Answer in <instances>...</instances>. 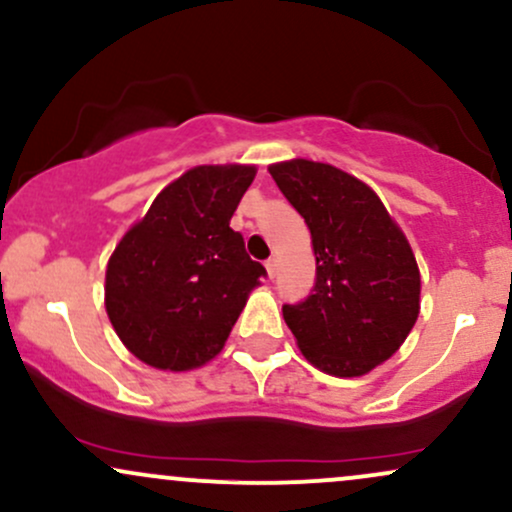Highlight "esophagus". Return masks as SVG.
I'll use <instances>...</instances> for the list:
<instances>
[{"instance_id": "1", "label": "esophagus", "mask_w": 512, "mask_h": 512, "mask_svg": "<svg viewBox=\"0 0 512 512\" xmlns=\"http://www.w3.org/2000/svg\"><path fill=\"white\" fill-rule=\"evenodd\" d=\"M264 267H267L269 279H274V274H276V260H274V257H269V260L264 262Z\"/></svg>"}]
</instances>
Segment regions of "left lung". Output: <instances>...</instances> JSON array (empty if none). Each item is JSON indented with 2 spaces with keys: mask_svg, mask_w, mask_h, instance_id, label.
I'll return each instance as SVG.
<instances>
[{
  "mask_svg": "<svg viewBox=\"0 0 512 512\" xmlns=\"http://www.w3.org/2000/svg\"><path fill=\"white\" fill-rule=\"evenodd\" d=\"M269 173L310 228L315 284L284 320L313 366L354 378L387 361L419 317L421 276L380 197L327 163H274Z\"/></svg>",
  "mask_w": 512,
  "mask_h": 512,
  "instance_id": "1",
  "label": "left lung"
}]
</instances>
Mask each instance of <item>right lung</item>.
Here are the masks:
<instances>
[{
    "label": "right lung",
    "instance_id": "add662e5",
    "mask_svg": "<svg viewBox=\"0 0 512 512\" xmlns=\"http://www.w3.org/2000/svg\"><path fill=\"white\" fill-rule=\"evenodd\" d=\"M252 178V166L187 170L115 248L105 310L139 361L190 370L223 349L248 293L267 276L231 228Z\"/></svg>",
    "mask_w": 512,
    "mask_h": 512
}]
</instances>
